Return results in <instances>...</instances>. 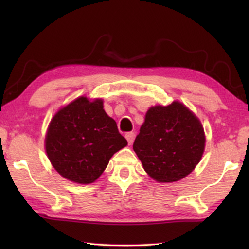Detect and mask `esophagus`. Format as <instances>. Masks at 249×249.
Returning <instances> with one entry per match:
<instances>
[{
	"label": "esophagus",
	"mask_w": 249,
	"mask_h": 249,
	"mask_svg": "<svg viewBox=\"0 0 249 249\" xmlns=\"http://www.w3.org/2000/svg\"><path fill=\"white\" fill-rule=\"evenodd\" d=\"M126 140L128 142V145H132L133 142H134V138H135V134L133 132H129L125 135Z\"/></svg>",
	"instance_id": "1"
}]
</instances>
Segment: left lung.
I'll list each match as a JSON object with an SVG mask.
<instances>
[{
  "instance_id": "8db88e82",
  "label": "left lung",
  "mask_w": 249,
  "mask_h": 249,
  "mask_svg": "<svg viewBox=\"0 0 249 249\" xmlns=\"http://www.w3.org/2000/svg\"><path fill=\"white\" fill-rule=\"evenodd\" d=\"M204 145V130L197 117L183 104L172 102L148 109L133 149L151 178L174 182L195 169Z\"/></svg>"
}]
</instances>
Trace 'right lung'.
<instances>
[{"label": "right lung", "instance_id": "add662e5", "mask_svg": "<svg viewBox=\"0 0 249 249\" xmlns=\"http://www.w3.org/2000/svg\"><path fill=\"white\" fill-rule=\"evenodd\" d=\"M127 145L116 122L103 109V101L81 96L61 108L50 122L46 153L59 174L77 183H91L109 159Z\"/></svg>", "mask_w": 249, "mask_h": 249}]
</instances>
